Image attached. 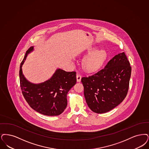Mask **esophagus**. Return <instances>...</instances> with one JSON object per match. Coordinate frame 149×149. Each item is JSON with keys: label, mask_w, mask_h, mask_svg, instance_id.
<instances>
[{"label": "esophagus", "mask_w": 149, "mask_h": 149, "mask_svg": "<svg viewBox=\"0 0 149 149\" xmlns=\"http://www.w3.org/2000/svg\"><path fill=\"white\" fill-rule=\"evenodd\" d=\"M81 75L79 74H77V82H80L81 81Z\"/></svg>", "instance_id": "obj_1"}]
</instances>
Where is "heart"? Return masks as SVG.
<instances>
[{
    "instance_id": "b5f03b06",
    "label": "heart",
    "mask_w": 149,
    "mask_h": 149,
    "mask_svg": "<svg viewBox=\"0 0 149 149\" xmlns=\"http://www.w3.org/2000/svg\"><path fill=\"white\" fill-rule=\"evenodd\" d=\"M89 55L83 62L84 69L89 72H97L100 69L107 58V53L104 50L97 51V49H94L90 52Z\"/></svg>"
}]
</instances>
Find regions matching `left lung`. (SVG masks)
I'll list each match as a JSON object with an SVG mask.
<instances>
[{
	"instance_id": "obj_1",
	"label": "left lung",
	"mask_w": 149,
	"mask_h": 149,
	"mask_svg": "<svg viewBox=\"0 0 149 149\" xmlns=\"http://www.w3.org/2000/svg\"><path fill=\"white\" fill-rule=\"evenodd\" d=\"M131 68L124 52L116 55L95 74L83 77L84 96L94 113H107L117 107L127 95Z\"/></svg>"
}]
</instances>
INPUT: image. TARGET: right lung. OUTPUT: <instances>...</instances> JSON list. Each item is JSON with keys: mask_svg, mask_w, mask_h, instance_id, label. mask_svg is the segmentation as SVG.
Here are the masks:
<instances>
[{"mask_svg": "<svg viewBox=\"0 0 149 149\" xmlns=\"http://www.w3.org/2000/svg\"><path fill=\"white\" fill-rule=\"evenodd\" d=\"M34 50L30 47L26 52L19 71L20 88L25 99L36 111L47 116H58L67 106V94L77 83L76 72L57 69L52 77L41 83H32L24 77L22 70L29 54Z\"/></svg>", "mask_w": 149, "mask_h": 149, "instance_id": "obj_1", "label": "right lung"}]
</instances>
